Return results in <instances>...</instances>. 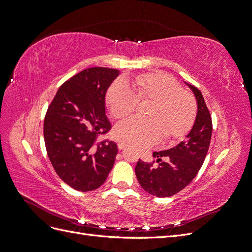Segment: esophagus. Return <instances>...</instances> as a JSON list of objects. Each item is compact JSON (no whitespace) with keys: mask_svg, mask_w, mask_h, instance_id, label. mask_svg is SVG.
Listing matches in <instances>:
<instances>
[{"mask_svg":"<svg viewBox=\"0 0 252 252\" xmlns=\"http://www.w3.org/2000/svg\"><path fill=\"white\" fill-rule=\"evenodd\" d=\"M127 147V145L124 143V142H120V143H118V148L120 149V150H123V149H125Z\"/></svg>","mask_w":252,"mask_h":252,"instance_id":"1","label":"esophagus"}]
</instances>
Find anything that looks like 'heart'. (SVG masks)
Wrapping results in <instances>:
<instances>
[{"mask_svg":"<svg viewBox=\"0 0 252 252\" xmlns=\"http://www.w3.org/2000/svg\"><path fill=\"white\" fill-rule=\"evenodd\" d=\"M138 100H150L147 118L132 117L114 129L117 138L136 148H147L164 135L166 140L180 138L191 126L196 112L194 98L182 91L177 80L165 73H143L129 81H118L110 87L107 103L117 119L129 116Z\"/></svg>","mask_w":252,"mask_h":252,"instance_id":"1","label":"heart"}]
</instances>
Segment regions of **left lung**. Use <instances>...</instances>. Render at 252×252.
<instances>
[{"label": "left lung", "instance_id": "left-lung-1", "mask_svg": "<svg viewBox=\"0 0 252 252\" xmlns=\"http://www.w3.org/2000/svg\"><path fill=\"white\" fill-rule=\"evenodd\" d=\"M192 91L196 101V114L193 125L174 147L155 151L158 166L139 159L135 175L142 188L158 197L171 196L184 189L201 169L210 145L212 122L201 91L184 82ZM165 158L164 161L161 159Z\"/></svg>", "mask_w": 252, "mask_h": 252}]
</instances>
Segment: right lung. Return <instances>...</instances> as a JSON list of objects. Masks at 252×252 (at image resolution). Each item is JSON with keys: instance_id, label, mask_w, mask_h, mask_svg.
I'll return each mask as SVG.
<instances>
[{"instance_id": "1", "label": "right lung", "mask_w": 252, "mask_h": 252, "mask_svg": "<svg viewBox=\"0 0 252 252\" xmlns=\"http://www.w3.org/2000/svg\"><path fill=\"white\" fill-rule=\"evenodd\" d=\"M120 74L117 69L88 68L58 90L44 121L47 155L59 177L78 191H90L107 179L118 155V145L98 134L111 125L106 117V93Z\"/></svg>"}]
</instances>
